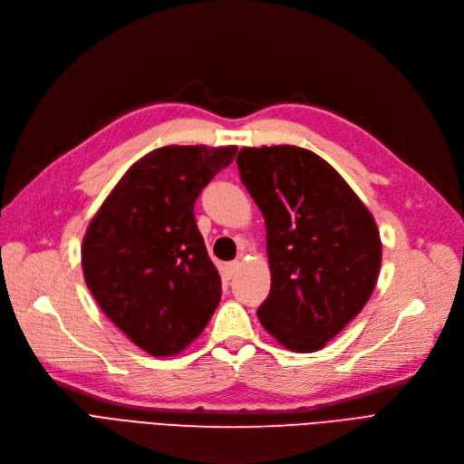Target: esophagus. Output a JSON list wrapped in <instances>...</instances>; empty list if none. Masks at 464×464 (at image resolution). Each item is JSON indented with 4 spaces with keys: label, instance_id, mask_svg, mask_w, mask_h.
Here are the masks:
<instances>
[{
    "label": "esophagus",
    "instance_id": "1",
    "mask_svg": "<svg viewBox=\"0 0 464 464\" xmlns=\"http://www.w3.org/2000/svg\"><path fill=\"white\" fill-rule=\"evenodd\" d=\"M239 268H241V264H239V260H232V262L225 264V276H227L228 279H232V277H236V276H237Z\"/></svg>",
    "mask_w": 464,
    "mask_h": 464
}]
</instances>
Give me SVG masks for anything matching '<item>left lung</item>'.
Wrapping results in <instances>:
<instances>
[{"mask_svg":"<svg viewBox=\"0 0 464 464\" xmlns=\"http://www.w3.org/2000/svg\"><path fill=\"white\" fill-rule=\"evenodd\" d=\"M237 168L266 225L272 289L258 321L285 349L319 351L376 289V220L342 175L307 149L244 147Z\"/></svg>","mask_w":464,"mask_h":464,"instance_id":"left-lung-1","label":"left lung"}]
</instances>
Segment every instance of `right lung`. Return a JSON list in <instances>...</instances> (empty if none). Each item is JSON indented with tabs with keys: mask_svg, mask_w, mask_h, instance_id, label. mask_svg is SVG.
Instances as JSON below:
<instances>
[{
	"mask_svg": "<svg viewBox=\"0 0 464 464\" xmlns=\"http://www.w3.org/2000/svg\"><path fill=\"white\" fill-rule=\"evenodd\" d=\"M237 147L168 145L131 164L88 225L81 264L102 312L150 357L183 353L220 302L194 202Z\"/></svg>",
	"mask_w": 464,
	"mask_h": 464,
	"instance_id": "obj_1",
	"label": "right lung"
}]
</instances>
